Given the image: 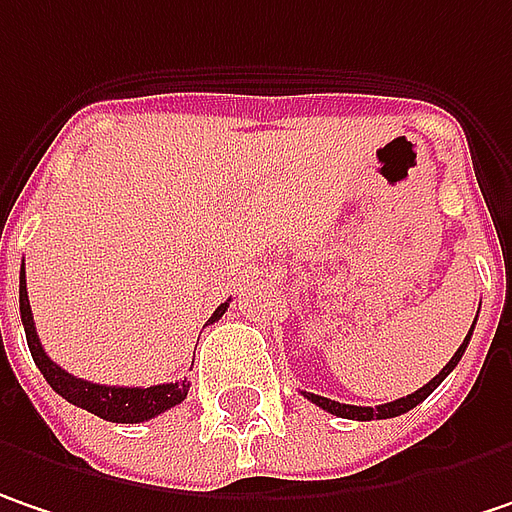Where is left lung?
<instances>
[{
  "mask_svg": "<svg viewBox=\"0 0 512 512\" xmlns=\"http://www.w3.org/2000/svg\"><path fill=\"white\" fill-rule=\"evenodd\" d=\"M481 310V307H478ZM472 330H475V321H472V327H469V333H466L464 345L455 350V356L449 359V365L435 376V379H429V385H423V388H417L414 394H408V397H400V400H394V403H385V406H347V403H336V400H327V397H318V394H310V391H304V397L310 400V403H316L318 408H324V411H330V414H336V417H347V420H385V417H400V414H406L411 408L417 406V403H423L432 391H435L437 385L446 379V376L455 371V365L461 362V356H464L466 345H469V339H472Z\"/></svg>",
  "mask_w": 512,
  "mask_h": 512,
  "instance_id": "1",
  "label": "left lung"
}]
</instances>
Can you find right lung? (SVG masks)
<instances>
[{
  "instance_id": "obj_1",
  "label": "right lung",
  "mask_w": 512,
  "mask_h": 512,
  "mask_svg": "<svg viewBox=\"0 0 512 512\" xmlns=\"http://www.w3.org/2000/svg\"><path fill=\"white\" fill-rule=\"evenodd\" d=\"M228 310L226 304H220L214 310V316L208 318V324H214L217 318H223ZM19 316H22V327H25V339H28V350L40 368V374L46 376V382L72 406L86 408L92 414H98L101 420L109 423H144L150 417H159L167 408L179 406L188 397L191 382H165V385H150V388H118V385H98V382H86L77 379L69 371H63L57 362H51L46 350L40 345L37 327H34V313L28 304V292H25V263H22V275H19Z\"/></svg>"
}]
</instances>
